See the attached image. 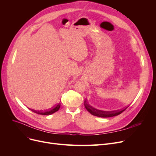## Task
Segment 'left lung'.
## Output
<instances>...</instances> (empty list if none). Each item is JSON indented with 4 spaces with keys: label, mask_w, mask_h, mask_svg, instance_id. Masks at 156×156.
Returning <instances> with one entry per match:
<instances>
[{
    "label": "left lung",
    "mask_w": 156,
    "mask_h": 156,
    "mask_svg": "<svg viewBox=\"0 0 156 156\" xmlns=\"http://www.w3.org/2000/svg\"><path fill=\"white\" fill-rule=\"evenodd\" d=\"M84 105L86 109L91 114L94 116H97V117H101V118H109V117H113V116H116L119 115L121 113L123 112L126 108L124 109H121V110H116V111H102V110H99L97 109L94 108H93L92 106L90 105L87 101L85 100L84 102Z\"/></svg>",
    "instance_id": "8db88e82"
}]
</instances>
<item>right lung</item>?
Instances as JSON below:
<instances>
[{
    "label": "right lung",
    "mask_w": 156,
    "mask_h": 156,
    "mask_svg": "<svg viewBox=\"0 0 156 156\" xmlns=\"http://www.w3.org/2000/svg\"><path fill=\"white\" fill-rule=\"evenodd\" d=\"M60 106H61V104H60V103H59V104H57L56 105H55L54 107H52V108L49 109L47 111H36V110L33 109L32 111H34V112H35L37 114H41V115H51V114L58 111L60 108Z\"/></svg>",
    "instance_id": "1"
}]
</instances>
